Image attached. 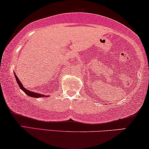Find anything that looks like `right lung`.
<instances>
[{
	"label": "right lung",
	"instance_id": "obj_1",
	"mask_svg": "<svg viewBox=\"0 0 149 149\" xmlns=\"http://www.w3.org/2000/svg\"><path fill=\"white\" fill-rule=\"evenodd\" d=\"M15 73V72H14ZM15 74V79L16 81H17V83L18 85H19L20 88H21V89L23 91H24L25 92L26 94H27L28 95H29V96L30 97H48V95H42L40 94V93H35V92H32V91H29L28 90V89H26L25 87H24L23 86V85H22V83L20 82V81L19 80V79H18V77L16 76Z\"/></svg>",
	"mask_w": 149,
	"mask_h": 149
}]
</instances>
